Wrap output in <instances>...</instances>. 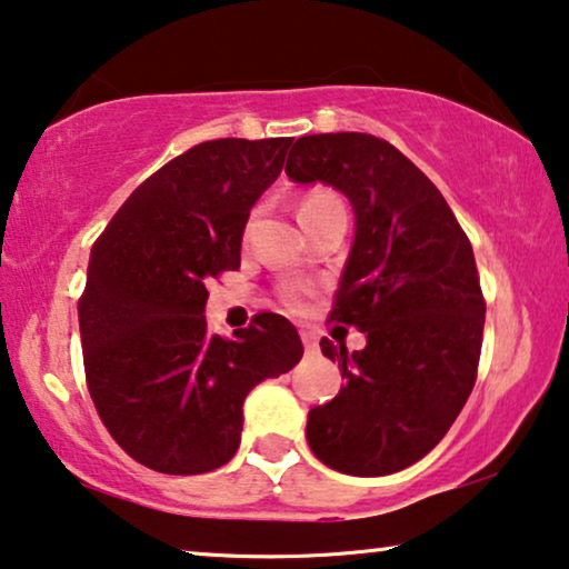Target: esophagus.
Instances as JSON below:
<instances>
[{
  "instance_id": "obj_1",
  "label": "esophagus",
  "mask_w": 569,
  "mask_h": 569,
  "mask_svg": "<svg viewBox=\"0 0 569 569\" xmlns=\"http://www.w3.org/2000/svg\"><path fill=\"white\" fill-rule=\"evenodd\" d=\"M301 343H305L307 353H315L317 351V338L312 336V332H301Z\"/></svg>"
}]
</instances>
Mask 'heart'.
Returning <instances> with one entry per match:
<instances>
[{
    "mask_svg": "<svg viewBox=\"0 0 569 569\" xmlns=\"http://www.w3.org/2000/svg\"><path fill=\"white\" fill-rule=\"evenodd\" d=\"M340 210H343V202H340V197L332 192V189L315 187V189H309V192L301 194L299 221L305 223V229H309L315 221H320V218L330 216V213H340ZM301 297H305L301 286H283V289L278 291L280 305L289 307V309H299Z\"/></svg>",
    "mask_w": 569,
    "mask_h": 569,
    "instance_id": "b5f03b06",
    "label": "heart"
}]
</instances>
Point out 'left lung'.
Segmentation results:
<instances>
[{"mask_svg":"<svg viewBox=\"0 0 569 569\" xmlns=\"http://www.w3.org/2000/svg\"><path fill=\"white\" fill-rule=\"evenodd\" d=\"M286 173L351 202L356 237L330 322L367 332L353 353L320 340L346 385L309 411L307 442L340 473L403 471L448 435L479 372L487 301L471 241L427 173L375 134L299 138Z\"/></svg>","mask_w":569,"mask_h":569,"instance_id":"obj_1","label":"left lung"}]
</instances>
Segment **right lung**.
<instances>
[{"instance_id":"1","label":"right lung","mask_w":569,"mask_h":569,"mask_svg":"<svg viewBox=\"0 0 569 569\" xmlns=\"http://www.w3.org/2000/svg\"><path fill=\"white\" fill-rule=\"evenodd\" d=\"M293 138L208 140L148 177L90 249L78 301L88 392L138 463L194 476L239 448L244 398L305 353L286 317L262 312L233 338L206 322V283L239 270L249 210Z\"/></svg>"}]
</instances>
